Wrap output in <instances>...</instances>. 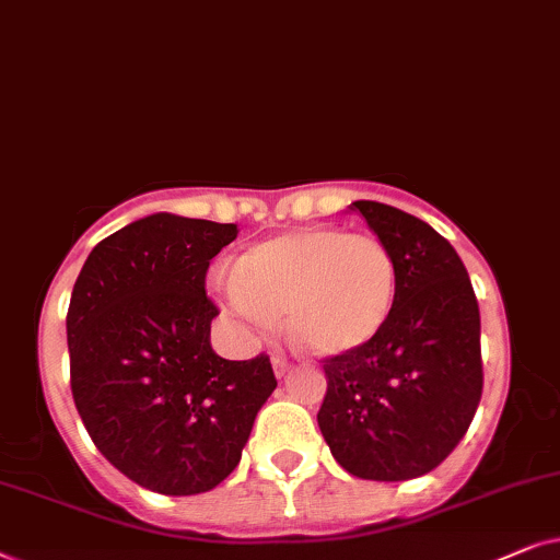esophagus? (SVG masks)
<instances>
[{
  "label": "esophagus",
  "instance_id": "obj_1",
  "mask_svg": "<svg viewBox=\"0 0 560 560\" xmlns=\"http://www.w3.org/2000/svg\"><path fill=\"white\" fill-rule=\"evenodd\" d=\"M271 363H273V374H276V378L287 376V371L292 369V363H289L284 355H273V358H271Z\"/></svg>",
  "mask_w": 560,
  "mask_h": 560
}]
</instances>
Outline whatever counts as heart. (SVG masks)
<instances>
[{
	"instance_id": "obj_1",
	"label": "heart",
	"mask_w": 560,
	"mask_h": 560,
	"mask_svg": "<svg viewBox=\"0 0 560 560\" xmlns=\"http://www.w3.org/2000/svg\"><path fill=\"white\" fill-rule=\"evenodd\" d=\"M230 315L268 325L284 312L289 340L315 358L369 348L389 325L397 264L374 235L304 225L250 243L218 281Z\"/></svg>"
}]
</instances>
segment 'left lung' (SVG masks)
Masks as SVG:
<instances>
[{
    "label": "left lung",
    "mask_w": 560,
    "mask_h": 560,
    "mask_svg": "<svg viewBox=\"0 0 560 560\" xmlns=\"http://www.w3.org/2000/svg\"><path fill=\"white\" fill-rule=\"evenodd\" d=\"M350 210L392 250L397 302L369 348L325 361L317 424L358 479H417L451 456L481 401L479 302L464 260L428 222L369 199Z\"/></svg>",
    "instance_id": "left-lung-1"
}]
</instances>
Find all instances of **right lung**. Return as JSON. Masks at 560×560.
Segmentation results:
<instances>
[{
    "label": "right lung",
    "instance_id": "obj_1",
    "mask_svg": "<svg viewBox=\"0 0 560 560\" xmlns=\"http://www.w3.org/2000/svg\"><path fill=\"white\" fill-rule=\"evenodd\" d=\"M237 225L155 212L104 237L71 292V392L104 458L168 497L225 481L276 389L268 355L212 350L210 260Z\"/></svg>",
    "mask_w": 560,
    "mask_h": 560
}]
</instances>
